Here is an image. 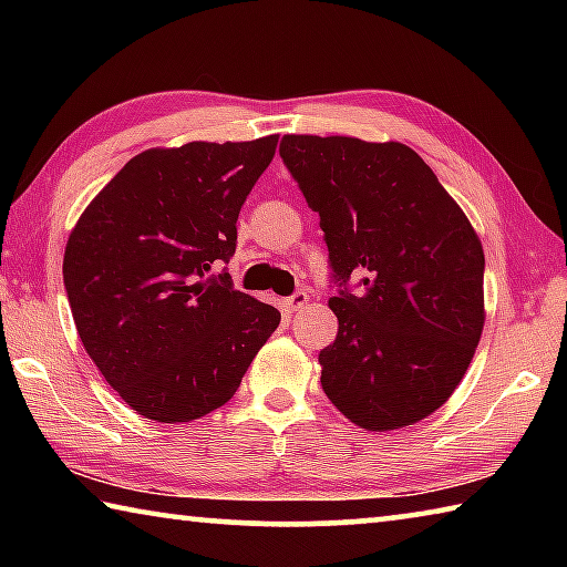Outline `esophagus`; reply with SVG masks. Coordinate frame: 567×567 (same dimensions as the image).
Here are the masks:
<instances>
[{
  "label": "esophagus",
  "mask_w": 567,
  "mask_h": 567,
  "mask_svg": "<svg viewBox=\"0 0 567 567\" xmlns=\"http://www.w3.org/2000/svg\"><path fill=\"white\" fill-rule=\"evenodd\" d=\"M307 302H310V295H307L305 290H297L295 295L287 297L285 307H287V310H290V312H295V310H300V307H305Z\"/></svg>",
  "instance_id": "esophagus-1"
}]
</instances>
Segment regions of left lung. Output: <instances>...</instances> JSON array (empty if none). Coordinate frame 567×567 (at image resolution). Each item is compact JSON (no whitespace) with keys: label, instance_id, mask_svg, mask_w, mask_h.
<instances>
[{"label":"left lung","instance_id":"1","mask_svg":"<svg viewBox=\"0 0 567 567\" xmlns=\"http://www.w3.org/2000/svg\"><path fill=\"white\" fill-rule=\"evenodd\" d=\"M282 162L320 215L338 297L322 390L364 430H398L445 405L485 324L480 237L415 150L285 134ZM360 276L363 292L347 290Z\"/></svg>","mask_w":567,"mask_h":567}]
</instances>
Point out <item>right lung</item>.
<instances>
[{"label":"right lung","instance_id":"right-lung-1","mask_svg":"<svg viewBox=\"0 0 567 567\" xmlns=\"http://www.w3.org/2000/svg\"><path fill=\"white\" fill-rule=\"evenodd\" d=\"M277 134L189 142L132 157L64 249V287L84 350L140 415L189 422L235 395L280 312L209 275L237 247V217Z\"/></svg>","mask_w":567,"mask_h":567}]
</instances>
